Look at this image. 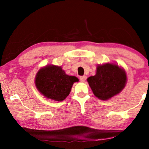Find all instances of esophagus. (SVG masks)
<instances>
[{"mask_svg":"<svg viewBox=\"0 0 149 149\" xmlns=\"http://www.w3.org/2000/svg\"><path fill=\"white\" fill-rule=\"evenodd\" d=\"M86 78H87V77L85 76H80V81H81V82H83V83H84L85 80H86Z\"/></svg>","mask_w":149,"mask_h":149,"instance_id":"esophagus-1","label":"esophagus"}]
</instances>
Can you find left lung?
Segmentation results:
<instances>
[{"instance_id":"1","label":"left lung","mask_w":149,"mask_h":149,"mask_svg":"<svg viewBox=\"0 0 149 149\" xmlns=\"http://www.w3.org/2000/svg\"><path fill=\"white\" fill-rule=\"evenodd\" d=\"M127 80L125 69L116 63L99 64L96 74L87 79L95 96L103 101L120 93Z\"/></svg>"}]
</instances>
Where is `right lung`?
<instances>
[{"mask_svg": "<svg viewBox=\"0 0 149 149\" xmlns=\"http://www.w3.org/2000/svg\"><path fill=\"white\" fill-rule=\"evenodd\" d=\"M79 80L76 76H69L61 66L46 65L38 71L35 77L37 90L47 99L62 102L70 94L73 83Z\"/></svg>", "mask_w": 149, "mask_h": 149, "instance_id": "1", "label": "right lung"}]
</instances>
